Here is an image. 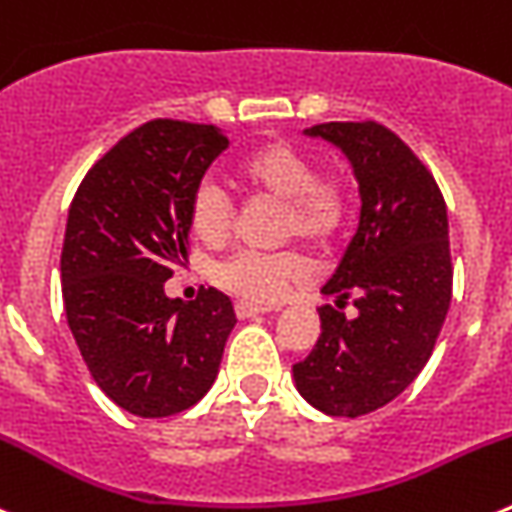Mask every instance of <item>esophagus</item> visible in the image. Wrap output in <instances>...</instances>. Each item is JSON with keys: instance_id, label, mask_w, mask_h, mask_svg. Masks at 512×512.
<instances>
[{"instance_id": "1", "label": "esophagus", "mask_w": 512, "mask_h": 512, "mask_svg": "<svg viewBox=\"0 0 512 512\" xmlns=\"http://www.w3.org/2000/svg\"><path fill=\"white\" fill-rule=\"evenodd\" d=\"M234 311H237L239 319H252L257 313H267L273 311L270 306H260V303H250V301H237L234 303Z\"/></svg>"}]
</instances>
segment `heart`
<instances>
[{
	"mask_svg": "<svg viewBox=\"0 0 512 512\" xmlns=\"http://www.w3.org/2000/svg\"><path fill=\"white\" fill-rule=\"evenodd\" d=\"M237 181L250 191L283 201V237H298L311 247H331L349 222V193L336 178H319L303 153L285 142H267L239 160ZM232 201L224 188L206 178L188 206L193 234L206 245L224 242L232 229ZM216 280L250 301L270 303L306 278V262L296 252L239 250L216 265Z\"/></svg>",
	"mask_w": 512,
	"mask_h": 512,
	"instance_id": "b5f03b06",
	"label": "heart"
}]
</instances>
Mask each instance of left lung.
<instances>
[{
	"label": "left lung",
	"instance_id": "1",
	"mask_svg": "<svg viewBox=\"0 0 512 512\" xmlns=\"http://www.w3.org/2000/svg\"><path fill=\"white\" fill-rule=\"evenodd\" d=\"M344 153L359 183V224L321 288L344 317L321 306V336L293 365L296 388L326 416L357 418L398 398L434 352L451 303L446 204L426 165L377 122L306 130Z\"/></svg>",
	"mask_w": 512,
	"mask_h": 512
}]
</instances>
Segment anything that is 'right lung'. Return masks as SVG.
Instances as JSON below:
<instances>
[{
  "label": "right lung",
  "instance_id": "right-lung-1",
  "mask_svg": "<svg viewBox=\"0 0 512 512\" xmlns=\"http://www.w3.org/2000/svg\"><path fill=\"white\" fill-rule=\"evenodd\" d=\"M229 147L214 124L155 119L117 142L78 186L61 252L63 306L91 377L140 418L199 403L237 316L209 288L183 303L165 280L188 257V206Z\"/></svg>",
  "mask_w": 512,
  "mask_h": 512
}]
</instances>
